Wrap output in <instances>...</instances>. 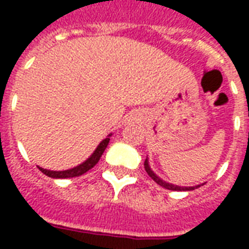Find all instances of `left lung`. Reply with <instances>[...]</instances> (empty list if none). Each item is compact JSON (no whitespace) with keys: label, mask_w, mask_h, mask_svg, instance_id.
<instances>
[{"label":"left lung","mask_w":249,"mask_h":249,"mask_svg":"<svg viewBox=\"0 0 249 249\" xmlns=\"http://www.w3.org/2000/svg\"><path fill=\"white\" fill-rule=\"evenodd\" d=\"M144 168H145L146 173L149 175V178H151L153 181H156L159 185H161V187H164L165 189H169V191H193L195 188H197V187H178V185H172V184L162 181L161 178H159L155 173L152 172L151 168H149V165H148V160L144 161Z\"/></svg>","instance_id":"1"}]
</instances>
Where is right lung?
<instances>
[{
  "mask_svg": "<svg viewBox=\"0 0 249 249\" xmlns=\"http://www.w3.org/2000/svg\"><path fill=\"white\" fill-rule=\"evenodd\" d=\"M109 139H105L100 142V145L97 146V149L94 151L92 156L88 159L87 161L82 162L81 165H78L76 168H71V169H68V171H60V172H57V171H48V169H44V168H40V171L46 176H49V178H77V176H81L84 173H87L89 169H92L96 164L100 160V157L103 156L104 151H105V148L108 146Z\"/></svg>",
  "mask_w": 249,
  "mask_h": 249,
  "instance_id": "right-lung-1",
  "label": "right lung"
}]
</instances>
